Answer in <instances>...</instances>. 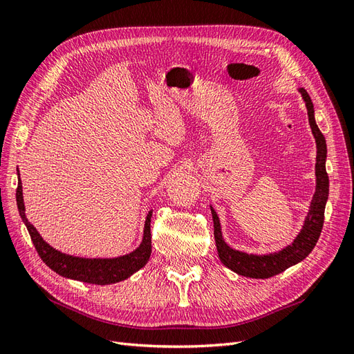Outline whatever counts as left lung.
Returning <instances> with one entry per match:
<instances>
[{"label":"left lung","instance_id":"left-lung-1","mask_svg":"<svg viewBox=\"0 0 354 354\" xmlns=\"http://www.w3.org/2000/svg\"><path fill=\"white\" fill-rule=\"evenodd\" d=\"M298 93L306 103V109L308 115V124L312 128L313 137L316 140V189L315 195L310 202L308 211L303 223L301 230L298 232L291 245L283 246L282 250L266 254H250L245 251H239L232 248L227 242L224 241L221 233V224L216 209L211 205V214L214 221V239H216L217 252L221 263L230 269L232 272L241 276L252 277V279H267L274 274H279L288 267L295 266L297 263L303 261L306 257L312 252L316 246V242L320 236L324 226L325 217V205L329 195V178L326 174V140L324 134L320 133L319 127L315 120V108L313 102L304 88H297Z\"/></svg>","mask_w":354,"mask_h":354}]
</instances>
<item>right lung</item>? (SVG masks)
Returning a JSON list of instances; mask_svg holds the SVG:
<instances>
[{
  "label": "right lung",
  "instance_id": "1",
  "mask_svg": "<svg viewBox=\"0 0 354 354\" xmlns=\"http://www.w3.org/2000/svg\"><path fill=\"white\" fill-rule=\"evenodd\" d=\"M17 190H16V201L17 209L20 217H22L25 226L30 234V239L35 245V250L41 260L44 261L51 270H55L57 274L68 277V279L81 281L85 283L94 285H111L125 281L138 272L142 267L149 261V257L152 252V234H151V217L152 209L147 212L143 238L140 245L131 252L125 255L113 257V259H84V257L69 255L62 252L56 248H53L50 243L42 239L38 230L32 226L25 214V202H24V190L22 181H20V174L17 169Z\"/></svg>",
  "mask_w": 354,
  "mask_h": 354
}]
</instances>
